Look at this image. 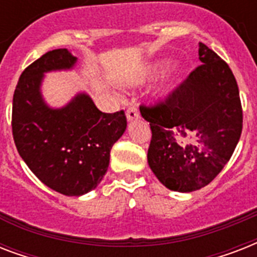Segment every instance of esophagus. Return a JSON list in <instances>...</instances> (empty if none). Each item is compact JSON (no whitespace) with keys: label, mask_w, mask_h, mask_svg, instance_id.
Listing matches in <instances>:
<instances>
[{"label":"esophagus","mask_w":257,"mask_h":257,"mask_svg":"<svg viewBox=\"0 0 257 257\" xmlns=\"http://www.w3.org/2000/svg\"><path fill=\"white\" fill-rule=\"evenodd\" d=\"M139 110H137L136 106H131V108H128V110H126V118H128V121H133V120H137L139 118Z\"/></svg>","instance_id":"34e87169"}]
</instances>
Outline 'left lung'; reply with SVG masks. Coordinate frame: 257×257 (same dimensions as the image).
<instances>
[{
    "instance_id": "obj_1",
    "label": "left lung",
    "mask_w": 257,
    "mask_h": 257,
    "mask_svg": "<svg viewBox=\"0 0 257 257\" xmlns=\"http://www.w3.org/2000/svg\"><path fill=\"white\" fill-rule=\"evenodd\" d=\"M197 66L155 106H140L152 140L148 164L163 185L176 192L205 187L231 159L243 129L235 76L225 61L199 42Z\"/></svg>"
}]
</instances>
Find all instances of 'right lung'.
Segmentation results:
<instances>
[{"instance_id": "right-lung-1", "label": "right lung", "mask_w": 257, "mask_h": 257, "mask_svg": "<svg viewBox=\"0 0 257 257\" xmlns=\"http://www.w3.org/2000/svg\"><path fill=\"white\" fill-rule=\"evenodd\" d=\"M77 62L68 49H54L30 64L13 96L14 144L29 169L50 189L81 196L100 184L113 144L124 135V110L102 113L89 94L77 93L62 108H52L41 93L44 76L70 70Z\"/></svg>"}]
</instances>
